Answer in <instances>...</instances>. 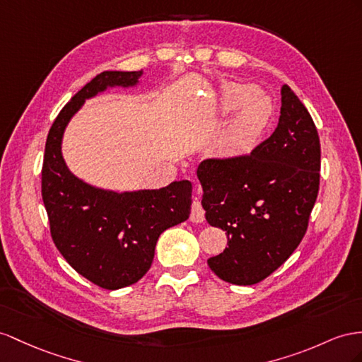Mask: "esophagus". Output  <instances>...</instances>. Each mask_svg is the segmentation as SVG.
I'll return each instance as SVG.
<instances>
[{"label":"esophagus","instance_id":"1","mask_svg":"<svg viewBox=\"0 0 362 362\" xmlns=\"http://www.w3.org/2000/svg\"><path fill=\"white\" fill-rule=\"evenodd\" d=\"M189 220L194 221V223H202V221L205 220V209H203L202 203H200L199 200H194V202H192Z\"/></svg>","mask_w":362,"mask_h":362}]
</instances>
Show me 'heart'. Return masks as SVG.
I'll return each mask as SVG.
<instances>
[{"mask_svg":"<svg viewBox=\"0 0 362 362\" xmlns=\"http://www.w3.org/2000/svg\"><path fill=\"white\" fill-rule=\"evenodd\" d=\"M238 111V115L228 125L223 142L229 150H245L262 133L271 115V100L260 96V88L252 84L225 86L221 91V108L225 111Z\"/></svg>","mask_w":362,"mask_h":362,"instance_id":"heart-1","label":"heart"}]
</instances>
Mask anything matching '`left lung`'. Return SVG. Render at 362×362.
Listing matches in <instances>:
<instances>
[{
	"label": "left lung",
	"instance_id": "8db88e82",
	"mask_svg": "<svg viewBox=\"0 0 362 362\" xmlns=\"http://www.w3.org/2000/svg\"><path fill=\"white\" fill-rule=\"evenodd\" d=\"M317 127L289 86L281 87L275 132L251 154L199 165L202 206L211 226L226 230L228 247L208 266L238 286L260 283L300 245L320 189Z\"/></svg>",
	"mask_w": 362,
	"mask_h": 362
}]
</instances>
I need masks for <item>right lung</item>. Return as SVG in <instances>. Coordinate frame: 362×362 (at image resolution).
<instances>
[{
    "instance_id": "1",
    "label": "right lung",
    "mask_w": 362,
    "mask_h": 362,
    "mask_svg": "<svg viewBox=\"0 0 362 362\" xmlns=\"http://www.w3.org/2000/svg\"><path fill=\"white\" fill-rule=\"evenodd\" d=\"M139 71H102L67 102L45 142L41 192L54 246L88 281L108 291L137 283L151 267L157 238L189 217L192 185L115 192L78 179L61 153L64 129L86 99L108 87H133Z\"/></svg>"
}]
</instances>
